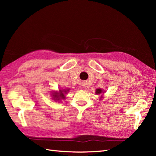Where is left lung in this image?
<instances>
[{
    "label": "left lung",
    "instance_id": "left-lung-1",
    "mask_svg": "<svg viewBox=\"0 0 156 156\" xmlns=\"http://www.w3.org/2000/svg\"><path fill=\"white\" fill-rule=\"evenodd\" d=\"M103 92H105L102 90L101 88H98V89H97V90H96V94H101L102 93H103ZM100 98H102V95H101V97Z\"/></svg>",
    "mask_w": 156,
    "mask_h": 156
}]
</instances>
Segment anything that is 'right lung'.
<instances>
[{
    "label": "right lung",
    "instance_id": "right-lung-1",
    "mask_svg": "<svg viewBox=\"0 0 156 156\" xmlns=\"http://www.w3.org/2000/svg\"><path fill=\"white\" fill-rule=\"evenodd\" d=\"M69 89H64V90H59V92H52V97L53 99L55 101H58L59 100H64L66 98L65 94L68 93Z\"/></svg>",
    "mask_w": 156,
    "mask_h": 156
}]
</instances>
